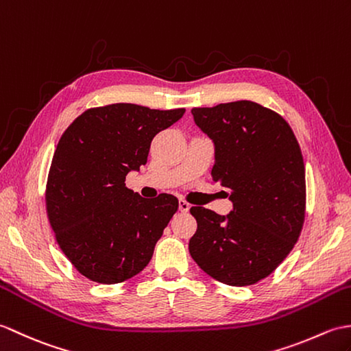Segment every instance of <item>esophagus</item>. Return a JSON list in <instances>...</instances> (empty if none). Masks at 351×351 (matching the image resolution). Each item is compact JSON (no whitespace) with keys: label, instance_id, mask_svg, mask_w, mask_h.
I'll return each mask as SVG.
<instances>
[{"label":"esophagus","instance_id":"esophagus-1","mask_svg":"<svg viewBox=\"0 0 351 351\" xmlns=\"http://www.w3.org/2000/svg\"><path fill=\"white\" fill-rule=\"evenodd\" d=\"M178 208H180V212H188V210L191 208V204L189 202H186L184 199H180L178 201Z\"/></svg>","mask_w":351,"mask_h":351}]
</instances>
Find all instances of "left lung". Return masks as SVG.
Returning a JSON list of instances; mask_svg holds the SVG:
<instances>
[{
    "mask_svg": "<svg viewBox=\"0 0 351 351\" xmlns=\"http://www.w3.org/2000/svg\"><path fill=\"white\" fill-rule=\"evenodd\" d=\"M193 121L215 145L213 180L230 189L221 216L192 207L189 252L216 281L252 285L269 276L298 241L305 221V163L291 128L251 100L193 108Z\"/></svg>",
    "mask_w": 351,
    "mask_h": 351,
    "instance_id": "1",
    "label": "left lung"
}]
</instances>
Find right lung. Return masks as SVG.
I'll use <instances>...</instances> for the list:
<instances>
[{
	"label": "right lung",
	"instance_id": "right-lung-1",
	"mask_svg": "<svg viewBox=\"0 0 351 351\" xmlns=\"http://www.w3.org/2000/svg\"><path fill=\"white\" fill-rule=\"evenodd\" d=\"M183 114V108L160 111L134 104L91 108L60 138L46 212L61 251L85 278L119 284L150 263L178 199L169 193L143 198L124 180L145 165L154 135Z\"/></svg>",
	"mask_w": 351,
	"mask_h": 351
}]
</instances>
